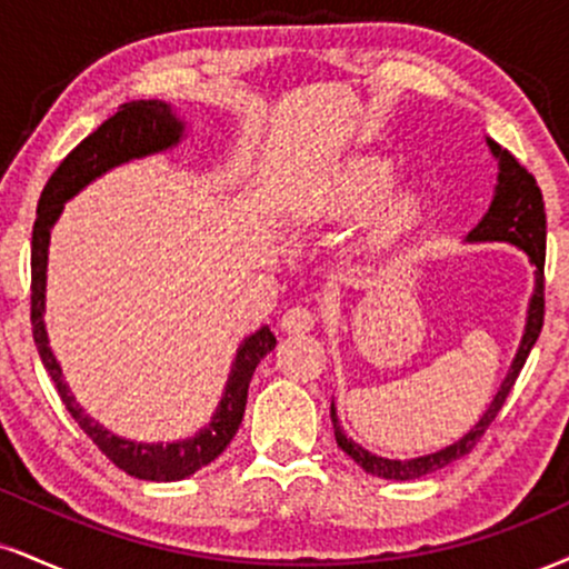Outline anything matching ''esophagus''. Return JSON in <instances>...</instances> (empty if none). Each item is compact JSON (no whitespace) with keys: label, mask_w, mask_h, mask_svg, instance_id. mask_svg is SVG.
Segmentation results:
<instances>
[{"label":"esophagus","mask_w":569,"mask_h":569,"mask_svg":"<svg viewBox=\"0 0 569 569\" xmlns=\"http://www.w3.org/2000/svg\"><path fill=\"white\" fill-rule=\"evenodd\" d=\"M312 326H315V312L310 307H302V305L291 307V310L280 318V328H283L286 333H307Z\"/></svg>","instance_id":"obj_1"}]
</instances>
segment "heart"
I'll list each match as a JSON object with an SVG mask.
<instances>
[{
	"instance_id": "1",
	"label": "heart",
	"mask_w": 569,
	"mask_h": 569,
	"mask_svg": "<svg viewBox=\"0 0 569 569\" xmlns=\"http://www.w3.org/2000/svg\"><path fill=\"white\" fill-rule=\"evenodd\" d=\"M397 161L387 156H352L320 182L315 207L323 217H358L373 209L366 241L387 251L413 236L427 214V188L421 180L396 184Z\"/></svg>"
}]
</instances>
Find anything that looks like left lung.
I'll return each mask as SVG.
<instances>
[{
  "instance_id": "obj_1",
  "label": "left lung",
  "mask_w": 569,
  "mask_h": 569,
  "mask_svg": "<svg viewBox=\"0 0 569 569\" xmlns=\"http://www.w3.org/2000/svg\"><path fill=\"white\" fill-rule=\"evenodd\" d=\"M490 153L498 161V184L496 193H492L490 209L485 211L475 230L469 232V243H511L517 249H522L530 262L536 264V289H532L530 305H527V320H525V333L519 341V350L511 360L509 373L498 387L496 397L482 413V419L469 429L461 440H456L448 448L437 450V453L419 456V458H385L376 456L371 450H366L358 445L352 437L345 435V429L339 427L337 408L331 402V421H333V435H337V445L352 458L358 467H362L368 475L381 477V480H419V477L432 475V471L448 467V463L458 461L467 453H471L480 437L488 432V427L496 421L498 410L503 408L506 397H509L511 387H515L519 371H522L527 355H530L532 345L540 337V328H543V264H546V209H543V196L540 188L527 169L519 163L509 150H503L496 140H488Z\"/></svg>"
}]
</instances>
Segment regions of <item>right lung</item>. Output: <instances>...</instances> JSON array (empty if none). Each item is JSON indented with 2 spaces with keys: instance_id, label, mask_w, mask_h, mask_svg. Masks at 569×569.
Instances as JSON below:
<instances>
[{
  "instance_id": "1",
  "label": "right lung",
  "mask_w": 569,
  "mask_h": 569,
  "mask_svg": "<svg viewBox=\"0 0 569 569\" xmlns=\"http://www.w3.org/2000/svg\"><path fill=\"white\" fill-rule=\"evenodd\" d=\"M184 124L177 119L172 106L161 100H132L116 111L111 119L102 121L92 134L84 137L71 153L60 161L50 180H47L42 198L37 207V222L31 236V326L33 341H37L39 358H42L47 373L58 387L60 400L73 421L84 429V435L106 453L119 469L137 480L150 482H174L196 475L228 448L238 427L243 421L246 397H249L251 376H254L259 360L276 350V333L262 326L243 345L238 347L236 362L230 368L228 387L219 400L217 413L201 432L188 440L177 442H137L108 432L98 421L89 419L77 397L68 392L60 362L50 350L44 328V291H47V249H50V230L58 222L60 211L68 198H73L81 188L98 180L108 169L119 167L142 156L161 153L174 148L182 140Z\"/></svg>"
}]
</instances>
